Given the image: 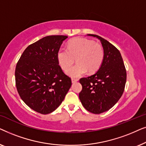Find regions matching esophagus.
<instances>
[{"mask_svg": "<svg viewBox=\"0 0 146 146\" xmlns=\"http://www.w3.org/2000/svg\"><path fill=\"white\" fill-rule=\"evenodd\" d=\"M77 81H78V79L72 78V83H74V82H77Z\"/></svg>", "mask_w": 146, "mask_h": 146, "instance_id": "esophagus-1", "label": "esophagus"}]
</instances>
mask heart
<instances>
[{"mask_svg": "<svg viewBox=\"0 0 146 146\" xmlns=\"http://www.w3.org/2000/svg\"><path fill=\"white\" fill-rule=\"evenodd\" d=\"M77 59V64L66 72L74 78L87 72H94L101 66L104 58V50L100 44L84 38H76L69 42L68 48H60L57 54L58 63L63 69L68 68Z\"/></svg>", "mask_w": 146, "mask_h": 146, "instance_id": "obj_1", "label": "heart"}]
</instances>
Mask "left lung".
<instances>
[{"mask_svg":"<svg viewBox=\"0 0 146 146\" xmlns=\"http://www.w3.org/2000/svg\"><path fill=\"white\" fill-rule=\"evenodd\" d=\"M88 35L100 40L104 58L98 71L80 79L82 90L79 93V98L88 111L99 114L111 108L122 96L126 82V70L121 54L114 46L98 35Z\"/></svg>","mask_w":146,"mask_h":146,"instance_id":"1","label":"left lung"}]
</instances>
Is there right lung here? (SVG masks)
I'll use <instances>...</instances> for the list:
<instances>
[{"label":"right lung","mask_w":146,"mask_h":146,"mask_svg":"<svg viewBox=\"0 0 146 146\" xmlns=\"http://www.w3.org/2000/svg\"><path fill=\"white\" fill-rule=\"evenodd\" d=\"M67 36L52 35L29 45L15 69L16 86L26 104L37 112L54 111L71 87V78L60 66L57 54Z\"/></svg>","instance_id":"obj_1"}]
</instances>
